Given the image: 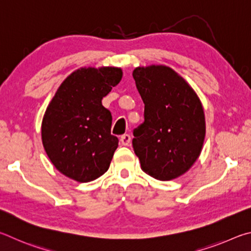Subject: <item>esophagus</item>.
I'll list each match as a JSON object with an SVG mask.
<instances>
[{
    "instance_id": "obj_1",
    "label": "esophagus",
    "mask_w": 251,
    "mask_h": 251,
    "mask_svg": "<svg viewBox=\"0 0 251 251\" xmlns=\"http://www.w3.org/2000/svg\"><path fill=\"white\" fill-rule=\"evenodd\" d=\"M120 142H121L122 146L128 147V146H130V143H131V137L129 134H123V135H121V138H120Z\"/></svg>"
}]
</instances>
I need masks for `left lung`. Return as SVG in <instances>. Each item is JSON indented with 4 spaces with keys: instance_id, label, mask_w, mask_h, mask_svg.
<instances>
[{
    "instance_id": "8db88e82",
    "label": "left lung",
    "mask_w": 251,
    "mask_h": 251,
    "mask_svg": "<svg viewBox=\"0 0 251 251\" xmlns=\"http://www.w3.org/2000/svg\"><path fill=\"white\" fill-rule=\"evenodd\" d=\"M144 102V122L134 129L132 146L143 172L160 181L186 173L199 159L205 139V116L196 92L163 65L133 70Z\"/></svg>"
}]
</instances>
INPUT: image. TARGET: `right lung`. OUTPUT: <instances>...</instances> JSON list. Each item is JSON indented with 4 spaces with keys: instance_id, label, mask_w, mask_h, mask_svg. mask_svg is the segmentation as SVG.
Masks as SVG:
<instances>
[{
    "instance_id": "1",
    "label": "right lung",
    "mask_w": 251,
    "mask_h": 251,
    "mask_svg": "<svg viewBox=\"0 0 251 251\" xmlns=\"http://www.w3.org/2000/svg\"><path fill=\"white\" fill-rule=\"evenodd\" d=\"M122 78L118 67L80 68L61 82L44 114L42 141L61 174L80 183L107 172L119 140L101 100Z\"/></svg>"
}]
</instances>
